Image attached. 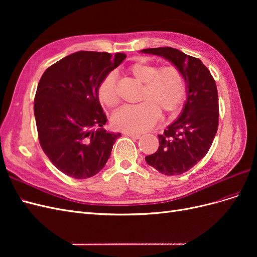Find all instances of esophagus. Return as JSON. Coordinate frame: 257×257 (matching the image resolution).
<instances>
[{
	"instance_id": "34e87169",
	"label": "esophagus",
	"mask_w": 257,
	"mask_h": 257,
	"mask_svg": "<svg viewBox=\"0 0 257 257\" xmlns=\"http://www.w3.org/2000/svg\"><path fill=\"white\" fill-rule=\"evenodd\" d=\"M125 136H128L131 138H134V139H139L141 138V134H137V133H132V132H124L123 133Z\"/></svg>"
}]
</instances>
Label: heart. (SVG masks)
Wrapping results in <instances>:
<instances>
[{"label":"heart","mask_w":257,"mask_h":257,"mask_svg":"<svg viewBox=\"0 0 257 257\" xmlns=\"http://www.w3.org/2000/svg\"><path fill=\"white\" fill-rule=\"evenodd\" d=\"M128 73L143 83L139 94L141 104L125 106L111 116L112 125L120 131L142 133L151 128L160 118V110L165 114L176 113L185 97L186 84L182 73L174 66L160 67L157 64L137 62L128 67ZM99 102L107 107L119 103L115 76L110 73L100 81L97 89Z\"/></svg>","instance_id":"heart-1"}]
</instances>
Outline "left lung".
I'll return each mask as SVG.
<instances>
[{"instance_id":"left-lung-1","label":"left lung","mask_w":257,"mask_h":257,"mask_svg":"<svg viewBox=\"0 0 257 257\" xmlns=\"http://www.w3.org/2000/svg\"><path fill=\"white\" fill-rule=\"evenodd\" d=\"M168 60L186 82V100L179 118L159 135L158 151L146 157L148 165L167 176L188 172L212 145L219 125V98L213 77L199 59L170 48L142 50Z\"/></svg>"}]
</instances>
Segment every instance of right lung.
I'll return each instance as SVG.
<instances>
[{
  "label": "right lung",
  "instance_id": "obj_1",
  "mask_svg": "<svg viewBox=\"0 0 257 257\" xmlns=\"http://www.w3.org/2000/svg\"><path fill=\"white\" fill-rule=\"evenodd\" d=\"M126 58L124 53L78 51L46 69L34 114L43 151L62 173L87 179L103 169L121 134L106 131L98 85Z\"/></svg>",
  "mask_w": 257,
  "mask_h": 257
}]
</instances>
